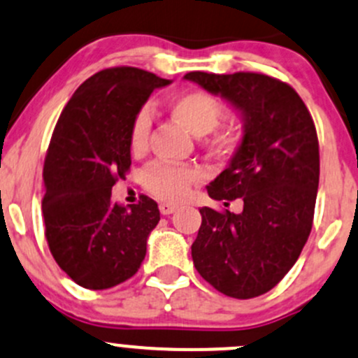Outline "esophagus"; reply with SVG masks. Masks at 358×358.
Listing matches in <instances>:
<instances>
[{
  "mask_svg": "<svg viewBox=\"0 0 358 358\" xmlns=\"http://www.w3.org/2000/svg\"><path fill=\"white\" fill-rule=\"evenodd\" d=\"M178 210V205H172V203H160V212L162 215H171Z\"/></svg>",
  "mask_w": 358,
  "mask_h": 358,
  "instance_id": "obj_1",
  "label": "esophagus"
}]
</instances>
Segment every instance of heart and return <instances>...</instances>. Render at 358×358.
<instances>
[{
    "instance_id": "b5f03b06",
    "label": "heart",
    "mask_w": 358,
    "mask_h": 358,
    "mask_svg": "<svg viewBox=\"0 0 358 358\" xmlns=\"http://www.w3.org/2000/svg\"><path fill=\"white\" fill-rule=\"evenodd\" d=\"M167 110L176 122L194 136H201L205 148L213 153H227L238 143V129L233 124L215 125L222 115V105L213 94L200 90L180 91L167 99ZM150 131L146 112L134 117L129 132V150L138 155L145 150ZM203 179V172L194 167H178L155 162L143 172V182L153 196L179 201L189 193L191 186Z\"/></svg>"
}]
</instances>
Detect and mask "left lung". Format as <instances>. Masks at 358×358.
Listing matches in <instances>:
<instances>
[{
    "label": "left lung",
    "instance_id": "left-lung-1",
    "mask_svg": "<svg viewBox=\"0 0 358 358\" xmlns=\"http://www.w3.org/2000/svg\"><path fill=\"white\" fill-rule=\"evenodd\" d=\"M243 119V138L226 171L206 186L213 200L241 198L243 212L200 208L191 257L220 293L248 300L274 288L312 231L319 187V141L310 112L289 84L255 72H189Z\"/></svg>",
    "mask_w": 358,
    "mask_h": 358
}]
</instances>
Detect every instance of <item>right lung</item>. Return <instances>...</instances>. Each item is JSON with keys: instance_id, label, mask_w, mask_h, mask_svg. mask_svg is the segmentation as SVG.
Wrapping results in <instances>:
<instances>
[{"instance_id": "obj_1", "label": "right lung", "mask_w": 358, "mask_h": 358, "mask_svg": "<svg viewBox=\"0 0 358 358\" xmlns=\"http://www.w3.org/2000/svg\"><path fill=\"white\" fill-rule=\"evenodd\" d=\"M169 84L136 67L105 69L77 87L55 125L43 169L44 234L62 271L83 288H113L145 260L160 220L157 201L143 194L125 208L112 203V187L131 167L132 120Z\"/></svg>"}]
</instances>
